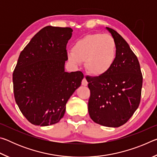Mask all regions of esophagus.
Returning a JSON list of instances; mask_svg holds the SVG:
<instances>
[{
  "label": "esophagus",
  "instance_id": "esophagus-1",
  "mask_svg": "<svg viewBox=\"0 0 157 157\" xmlns=\"http://www.w3.org/2000/svg\"><path fill=\"white\" fill-rule=\"evenodd\" d=\"M82 84L83 85V86H87V85H88V82L86 81V78H84L83 79H82Z\"/></svg>",
  "mask_w": 157,
  "mask_h": 157
}]
</instances>
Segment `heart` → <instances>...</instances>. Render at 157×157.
Returning a JSON list of instances; mask_svg holds the SVG:
<instances>
[{
    "instance_id": "heart-1",
    "label": "heart",
    "mask_w": 157,
    "mask_h": 157,
    "mask_svg": "<svg viewBox=\"0 0 157 157\" xmlns=\"http://www.w3.org/2000/svg\"><path fill=\"white\" fill-rule=\"evenodd\" d=\"M68 59L75 64L84 62L90 75L102 77L109 72L115 65L117 46L115 39L107 34H89L74 44Z\"/></svg>"
}]
</instances>
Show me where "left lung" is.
Here are the masks:
<instances>
[{"label":"left lung","instance_id":"8db88e82","mask_svg":"<svg viewBox=\"0 0 157 157\" xmlns=\"http://www.w3.org/2000/svg\"><path fill=\"white\" fill-rule=\"evenodd\" d=\"M106 28L116 41L117 58L107 75L86 77L91 92L88 111L95 123L118 127L126 123L139 107L143 75L138 58L126 41L113 29Z\"/></svg>","mask_w":157,"mask_h":157}]
</instances>
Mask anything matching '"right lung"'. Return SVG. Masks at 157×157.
Here are the masks:
<instances>
[{
  "instance_id": "add662e5",
  "label": "right lung",
  "mask_w": 157,
  "mask_h": 157,
  "mask_svg": "<svg viewBox=\"0 0 157 157\" xmlns=\"http://www.w3.org/2000/svg\"><path fill=\"white\" fill-rule=\"evenodd\" d=\"M71 28L46 26L21 52L13 72L15 101L34 125L48 126L63 118L66 104L81 85V71L65 72Z\"/></svg>"
}]
</instances>
